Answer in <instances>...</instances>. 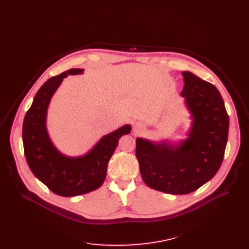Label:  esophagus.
<instances>
[{
  "instance_id": "obj_1",
  "label": "esophagus",
  "mask_w": 249,
  "mask_h": 249,
  "mask_svg": "<svg viewBox=\"0 0 249 249\" xmlns=\"http://www.w3.org/2000/svg\"><path fill=\"white\" fill-rule=\"evenodd\" d=\"M144 129H145V126H144V125H143L142 123L137 122V123L134 125V127H133V132H134L135 134H140L141 132L144 131Z\"/></svg>"
}]
</instances>
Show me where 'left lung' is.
<instances>
[{"mask_svg": "<svg viewBox=\"0 0 249 249\" xmlns=\"http://www.w3.org/2000/svg\"><path fill=\"white\" fill-rule=\"evenodd\" d=\"M180 97L190 113L187 138L152 141L136 138V158L145 184L171 195L198 190L218 172L228 139L229 117L215 86L182 71Z\"/></svg>", "mask_w": 249, "mask_h": 249, "instance_id": "8db88e82", "label": "left lung"}]
</instances>
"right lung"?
<instances>
[{
  "label": "right lung",
  "instance_id": "add662e5",
  "mask_svg": "<svg viewBox=\"0 0 249 249\" xmlns=\"http://www.w3.org/2000/svg\"><path fill=\"white\" fill-rule=\"evenodd\" d=\"M84 70L71 69L49 78L38 89L23 122L25 158L33 175L56 195L74 197L99 189L106 178L108 162L122 135L131 132L125 124L104 135L87 153L69 156L60 152L47 130L50 101L68 75L82 74Z\"/></svg>",
  "mask_w": 249,
  "mask_h": 249
}]
</instances>
